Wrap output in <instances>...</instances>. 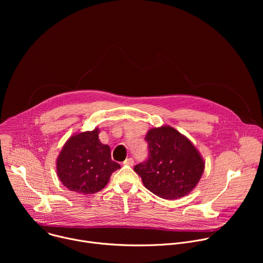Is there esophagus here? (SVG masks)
<instances>
[{
    "instance_id": "34e87169",
    "label": "esophagus",
    "mask_w": 263,
    "mask_h": 263,
    "mask_svg": "<svg viewBox=\"0 0 263 263\" xmlns=\"http://www.w3.org/2000/svg\"><path fill=\"white\" fill-rule=\"evenodd\" d=\"M125 165H129V166H132L133 164H134V160H133V158H127L124 162H123Z\"/></svg>"
}]
</instances>
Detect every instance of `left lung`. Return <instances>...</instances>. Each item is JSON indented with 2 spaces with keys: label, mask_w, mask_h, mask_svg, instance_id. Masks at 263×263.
I'll use <instances>...</instances> for the list:
<instances>
[{
  "label": "left lung",
  "mask_w": 263,
  "mask_h": 263,
  "mask_svg": "<svg viewBox=\"0 0 263 263\" xmlns=\"http://www.w3.org/2000/svg\"><path fill=\"white\" fill-rule=\"evenodd\" d=\"M148 158L134 166L146 190L165 199L189 195L205 168L203 157L194 143L171 126L149 129L144 138Z\"/></svg>",
  "instance_id": "left-lung-1"
}]
</instances>
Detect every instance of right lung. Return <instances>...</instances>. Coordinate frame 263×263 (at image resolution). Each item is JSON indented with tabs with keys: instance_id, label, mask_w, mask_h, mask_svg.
<instances>
[{
	"instance_id": "1",
	"label": "right lung",
	"mask_w": 263,
	"mask_h": 263,
	"mask_svg": "<svg viewBox=\"0 0 263 263\" xmlns=\"http://www.w3.org/2000/svg\"><path fill=\"white\" fill-rule=\"evenodd\" d=\"M100 129L77 133L64 143L56 161L60 182L70 192L92 195L109 182L121 167L111 159L110 147L99 139Z\"/></svg>"
}]
</instances>
